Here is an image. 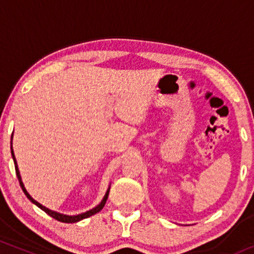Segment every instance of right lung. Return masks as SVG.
Segmentation results:
<instances>
[{
  "mask_svg": "<svg viewBox=\"0 0 254 254\" xmlns=\"http://www.w3.org/2000/svg\"><path fill=\"white\" fill-rule=\"evenodd\" d=\"M11 155H13V160H14V165H15V172H16V176H17V179H19V183H20V186H21V189H22V191L25 192V194L26 196H27V198L28 199L31 200L32 203H34L36 204L37 206H39L40 209H42V210H44L46 212V214L48 215H50L51 217H54L55 220H57V221H60V222H64V223H74V222H77V221H81V220H83V218H87V217H89V216H92V215H94V214H97V212H99L101 210V209L104 208V205H105V203H106V199H107V197H109V191H107V193L105 194V197H104V199L101 200V203L99 204L98 206H95L94 209H92V210H89V211H87V212H83V214H80V215H76V216H68V215H63V214H58V212H56V211H52V210H50V209H48V208H45V206L44 205H42V204L40 203H38L37 200H34L33 198H32L30 194H28V192L26 191V189H25V186H24V184H22V182H21V177H20V173H19V170H17V165H16V160H15V156H14V153H13V149H11Z\"/></svg>",
  "mask_w": 254,
  "mask_h": 254,
  "instance_id": "right-lung-1",
  "label": "right lung"
}]
</instances>
